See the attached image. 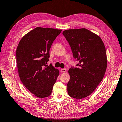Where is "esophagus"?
Masks as SVG:
<instances>
[{"label": "esophagus", "mask_w": 122, "mask_h": 122, "mask_svg": "<svg viewBox=\"0 0 122 122\" xmlns=\"http://www.w3.org/2000/svg\"><path fill=\"white\" fill-rule=\"evenodd\" d=\"M60 72L61 73H65L66 72V69H61L60 70Z\"/></svg>", "instance_id": "1"}]
</instances>
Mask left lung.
I'll return each instance as SVG.
<instances>
[{"mask_svg":"<svg viewBox=\"0 0 122 122\" xmlns=\"http://www.w3.org/2000/svg\"><path fill=\"white\" fill-rule=\"evenodd\" d=\"M62 34L79 61L77 67L69 70L68 94L81 99L92 94L102 80L107 66L106 48L99 36L86 29L67 30Z\"/></svg>","mask_w":122,"mask_h":122,"instance_id":"1","label":"left lung"}]
</instances>
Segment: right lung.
<instances>
[{
    "instance_id": "right-lung-1",
    "label": "right lung",
    "mask_w": 122,
    "mask_h": 122,
    "mask_svg": "<svg viewBox=\"0 0 122 122\" xmlns=\"http://www.w3.org/2000/svg\"><path fill=\"white\" fill-rule=\"evenodd\" d=\"M61 30L36 27L23 37L17 47L16 63L24 86L39 98L48 97L59 74L51 64L48 66L49 50Z\"/></svg>"
}]
</instances>
